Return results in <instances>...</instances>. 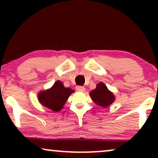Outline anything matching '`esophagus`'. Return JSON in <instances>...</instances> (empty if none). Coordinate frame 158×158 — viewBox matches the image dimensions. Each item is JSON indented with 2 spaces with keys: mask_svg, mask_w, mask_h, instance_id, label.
<instances>
[{
  "mask_svg": "<svg viewBox=\"0 0 158 158\" xmlns=\"http://www.w3.org/2000/svg\"><path fill=\"white\" fill-rule=\"evenodd\" d=\"M76 89H77V90H78V91L83 92V91H85V87H83V86H80V85H78V86H76Z\"/></svg>",
  "mask_w": 158,
  "mask_h": 158,
  "instance_id": "1",
  "label": "esophagus"
}]
</instances>
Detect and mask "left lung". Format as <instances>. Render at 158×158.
I'll return each mask as SVG.
<instances>
[{"label": "left lung", "mask_w": 158, "mask_h": 158, "mask_svg": "<svg viewBox=\"0 0 158 158\" xmlns=\"http://www.w3.org/2000/svg\"><path fill=\"white\" fill-rule=\"evenodd\" d=\"M90 96L97 106L102 108L108 107L115 101V96L102 82L97 84L96 88L90 92Z\"/></svg>", "instance_id": "1"}]
</instances>
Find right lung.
Here are the masks:
<instances>
[{"mask_svg":"<svg viewBox=\"0 0 158 158\" xmlns=\"http://www.w3.org/2000/svg\"><path fill=\"white\" fill-rule=\"evenodd\" d=\"M74 92L70 88L64 87L61 81H57L50 88L40 91L37 98L43 106L58 112L63 109L69 96Z\"/></svg>","mask_w":158,"mask_h":158,"instance_id":"obj_1","label":"right lung"}]
</instances>
